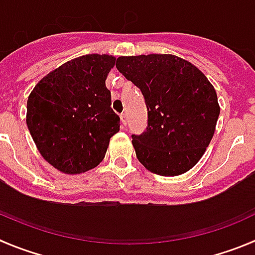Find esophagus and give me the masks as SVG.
Instances as JSON below:
<instances>
[{
    "mask_svg": "<svg viewBox=\"0 0 255 255\" xmlns=\"http://www.w3.org/2000/svg\"><path fill=\"white\" fill-rule=\"evenodd\" d=\"M121 123H123V125H126V124H128V115H126V113H123V115H121Z\"/></svg>",
    "mask_w": 255,
    "mask_h": 255,
    "instance_id": "obj_1",
    "label": "esophagus"
}]
</instances>
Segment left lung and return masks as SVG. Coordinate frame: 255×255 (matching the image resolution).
I'll return each mask as SVG.
<instances>
[{
    "label": "left lung",
    "instance_id": "left-lung-1",
    "mask_svg": "<svg viewBox=\"0 0 255 255\" xmlns=\"http://www.w3.org/2000/svg\"><path fill=\"white\" fill-rule=\"evenodd\" d=\"M116 67L142 91L146 131L132 136L138 160L160 176L194 167L211 142L220 107L214 86L198 67L173 54L119 57Z\"/></svg>",
    "mask_w": 255,
    "mask_h": 255
}]
</instances>
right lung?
<instances>
[{"label": "right lung", "mask_w": 255, "mask_h": 255, "mask_svg": "<svg viewBox=\"0 0 255 255\" xmlns=\"http://www.w3.org/2000/svg\"><path fill=\"white\" fill-rule=\"evenodd\" d=\"M116 64L109 54H86L54 69L27 100L26 121L41 156L62 173L98 167L120 130L105 79Z\"/></svg>", "instance_id": "obj_1"}]
</instances>
